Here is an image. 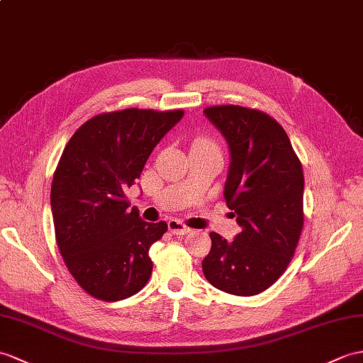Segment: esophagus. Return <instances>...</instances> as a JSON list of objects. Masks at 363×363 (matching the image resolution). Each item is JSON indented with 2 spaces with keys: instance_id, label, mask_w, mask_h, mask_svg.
Returning <instances> with one entry per match:
<instances>
[{
  "instance_id": "obj_1",
  "label": "esophagus",
  "mask_w": 363,
  "mask_h": 363,
  "mask_svg": "<svg viewBox=\"0 0 363 363\" xmlns=\"http://www.w3.org/2000/svg\"><path fill=\"white\" fill-rule=\"evenodd\" d=\"M168 230H170L174 235H187V233L191 232L190 227H187L179 220H170V221H168Z\"/></svg>"
}]
</instances>
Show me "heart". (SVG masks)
Returning a JSON list of instances; mask_svg holds the SVG:
<instances>
[{"label":"heart","instance_id":"heart-1","mask_svg":"<svg viewBox=\"0 0 363 363\" xmlns=\"http://www.w3.org/2000/svg\"><path fill=\"white\" fill-rule=\"evenodd\" d=\"M196 145H199V147H208V148H213L212 145H210V143L207 142V140H199Z\"/></svg>","mask_w":363,"mask_h":363}]
</instances>
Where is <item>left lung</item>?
<instances>
[{
  "label": "left lung",
  "mask_w": 363,
  "mask_h": 363,
  "mask_svg": "<svg viewBox=\"0 0 363 363\" xmlns=\"http://www.w3.org/2000/svg\"><path fill=\"white\" fill-rule=\"evenodd\" d=\"M207 119L230 151L224 198L241 232L210 233L202 272L216 289L249 297L272 286L291 263L303 229L305 178L283 126L258 109L210 106Z\"/></svg>",
  "instance_id": "1"
}]
</instances>
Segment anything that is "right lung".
<instances>
[{"label":"right lung","mask_w":363,"mask_h":363,"mask_svg":"<svg viewBox=\"0 0 363 363\" xmlns=\"http://www.w3.org/2000/svg\"><path fill=\"white\" fill-rule=\"evenodd\" d=\"M184 116L182 109L128 108L92 117L74 133L50 187L57 246L89 296L117 301L138 294L153 271L151 244L167 223H147L125 191Z\"/></svg>","instance_id":"1"}]
</instances>
